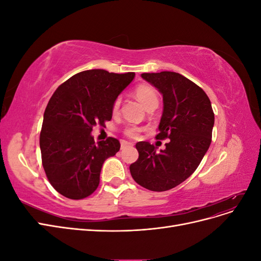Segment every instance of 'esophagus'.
Here are the masks:
<instances>
[{
  "label": "esophagus",
  "instance_id": "esophagus-1",
  "mask_svg": "<svg viewBox=\"0 0 261 261\" xmlns=\"http://www.w3.org/2000/svg\"><path fill=\"white\" fill-rule=\"evenodd\" d=\"M128 146H129V144L127 143V141L121 140V149H125L126 147H128Z\"/></svg>",
  "mask_w": 261,
  "mask_h": 261
}]
</instances>
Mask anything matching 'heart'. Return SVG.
<instances>
[{"instance_id":"b5f03b06","label":"heart","mask_w":261,"mask_h":261,"mask_svg":"<svg viewBox=\"0 0 261 261\" xmlns=\"http://www.w3.org/2000/svg\"><path fill=\"white\" fill-rule=\"evenodd\" d=\"M135 96L147 110L155 109L158 105H159V94H158V92L150 86H145V85L138 86L135 89ZM120 106H121V98L118 97L114 100L112 105V112L114 114L117 113L118 109H120ZM141 130H143V128L139 127L137 125H128L126 126L123 133L126 137L135 139V138H138Z\"/></svg>"}]
</instances>
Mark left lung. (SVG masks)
<instances>
[{"label": "left lung", "mask_w": 261, "mask_h": 261, "mask_svg": "<svg viewBox=\"0 0 261 261\" xmlns=\"http://www.w3.org/2000/svg\"><path fill=\"white\" fill-rule=\"evenodd\" d=\"M141 77L162 93L163 113L155 138L170 140L160 151L148 141L137 143L139 156L129 171L140 186L165 192L198 168L211 144L215 113L206 92L183 75L160 72Z\"/></svg>", "instance_id": "left-lung-1"}]
</instances>
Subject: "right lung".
Segmentation results:
<instances>
[{
  "mask_svg": "<svg viewBox=\"0 0 261 261\" xmlns=\"http://www.w3.org/2000/svg\"><path fill=\"white\" fill-rule=\"evenodd\" d=\"M135 73L89 69L72 76L54 91L40 132L42 165L53 188L69 199H84L99 186L103 162L120 150L109 137L94 143L93 126L112 118V105Z\"/></svg>",
  "mask_w": 261,
  "mask_h": 261,
  "instance_id": "right-lung-1",
  "label": "right lung"
}]
</instances>
